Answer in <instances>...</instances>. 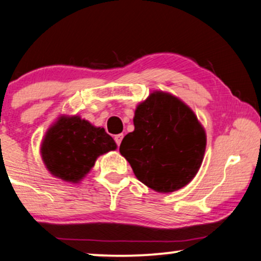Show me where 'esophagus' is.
<instances>
[{
	"label": "esophagus",
	"instance_id": "1",
	"mask_svg": "<svg viewBox=\"0 0 261 261\" xmlns=\"http://www.w3.org/2000/svg\"><path fill=\"white\" fill-rule=\"evenodd\" d=\"M123 137H124V135H123V134L116 135V136H114V141H116V143H117L118 145H120L121 141H123Z\"/></svg>",
	"mask_w": 261,
	"mask_h": 261
}]
</instances>
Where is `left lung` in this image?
Instances as JSON below:
<instances>
[{"instance_id": "obj_1", "label": "left lung", "mask_w": 261, "mask_h": 261, "mask_svg": "<svg viewBox=\"0 0 261 261\" xmlns=\"http://www.w3.org/2000/svg\"><path fill=\"white\" fill-rule=\"evenodd\" d=\"M134 125L119 151L141 182L169 193L192 181L205 154L206 134L182 100L155 90L137 105Z\"/></svg>"}]
</instances>
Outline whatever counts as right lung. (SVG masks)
Returning a JSON list of instances; mask_svg holds the SVG:
<instances>
[{
    "label": "right lung",
    "instance_id": "1",
    "mask_svg": "<svg viewBox=\"0 0 261 261\" xmlns=\"http://www.w3.org/2000/svg\"><path fill=\"white\" fill-rule=\"evenodd\" d=\"M116 149V142L103 127L94 126L77 114H63L47 128L40 144V155L55 178L79 184L100 155Z\"/></svg>",
    "mask_w": 261,
    "mask_h": 261
}]
</instances>
